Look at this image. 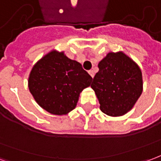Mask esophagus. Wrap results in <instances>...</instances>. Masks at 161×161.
<instances>
[{"mask_svg":"<svg viewBox=\"0 0 161 161\" xmlns=\"http://www.w3.org/2000/svg\"><path fill=\"white\" fill-rule=\"evenodd\" d=\"M88 72H89V74H90V75H91V77H92V78H93V77H94L95 73H94V71H93V70H89V71H88Z\"/></svg>","mask_w":161,"mask_h":161,"instance_id":"1","label":"esophagus"}]
</instances>
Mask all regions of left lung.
Here are the masks:
<instances>
[{
    "instance_id": "8db88e82",
    "label": "left lung",
    "mask_w": 161,
    "mask_h": 161,
    "mask_svg": "<svg viewBox=\"0 0 161 161\" xmlns=\"http://www.w3.org/2000/svg\"><path fill=\"white\" fill-rule=\"evenodd\" d=\"M91 88L98 98L100 109L110 116L128 112L142 93L140 67L123 53H109L98 64Z\"/></svg>"
}]
</instances>
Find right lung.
Returning <instances> with one entry per match:
<instances>
[{"instance_id": "1", "label": "right lung", "mask_w": 161, "mask_h": 161, "mask_svg": "<svg viewBox=\"0 0 161 161\" xmlns=\"http://www.w3.org/2000/svg\"><path fill=\"white\" fill-rule=\"evenodd\" d=\"M91 80L80 63L53 51L34 64L28 87L40 107L60 115L75 108L80 92L91 85Z\"/></svg>"}]
</instances>
